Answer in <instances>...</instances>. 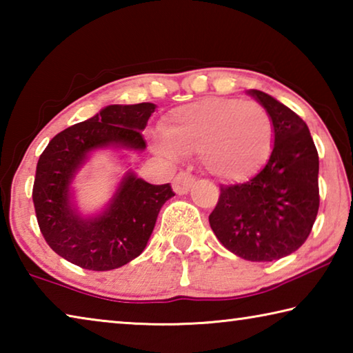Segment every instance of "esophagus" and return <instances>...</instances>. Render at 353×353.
<instances>
[{
	"mask_svg": "<svg viewBox=\"0 0 353 353\" xmlns=\"http://www.w3.org/2000/svg\"><path fill=\"white\" fill-rule=\"evenodd\" d=\"M194 183V177L190 174V172H179V174L174 177V182H172V190L176 191L177 194H185L188 193V190L191 188V185Z\"/></svg>",
	"mask_w": 353,
	"mask_h": 353,
	"instance_id": "obj_1",
	"label": "esophagus"
}]
</instances>
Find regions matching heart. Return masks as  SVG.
Returning a JSON list of instances; mask_svg holds the SVG:
<instances>
[{"label":"heart","instance_id":"obj_1","mask_svg":"<svg viewBox=\"0 0 353 353\" xmlns=\"http://www.w3.org/2000/svg\"><path fill=\"white\" fill-rule=\"evenodd\" d=\"M160 154H194L221 182H243L259 171L274 145L272 118L255 101L207 98L179 105L162 126Z\"/></svg>","mask_w":353,"mask_h":353}]
</instances>
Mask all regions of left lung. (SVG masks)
Returning a JSON list of instances; mask_svg holds the SVG:
<instances>
[{"mask_svg": "<svg viewBox=\"0 0 353 353\" xmlns=\"http://www.w3.org/2000/svg\"><path fill=\"white\" fill-rule=\"evenodd\" d=\"M272 118L274 146L259 174L221 187L208 216L225 249L249 261H274L302 246L319 210V155L297 113L260 90H249Z\"/></svg>", "mask_w": 353, "mask_h": 353, "instance_id": "8db88e82", "label": "left lung"}]
</instances>
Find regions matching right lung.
Masks as SVG:
<instances>
[{
    "label": "right lung",
    "mask_w": 353,
    "mask_h": 353,
    "mask_svg": "<svg viewBox=\"0 0 353 353\" xmlns=\"http://www.w3.org/2000/svg\"><path fill=\"white\" fill-rule=\"evenodd\" d=\"M155 104L107 105L85 121L62 130L41 152L32 201L41 235L65 260L90 271H110L145 250L159 212L174 196L170 183L151 185L128 171L103 213L79 214L71 182L88 154L103 148L143 151Z\"/></svg>",
    "instance_id": "add662e5"
}]
</instances>
